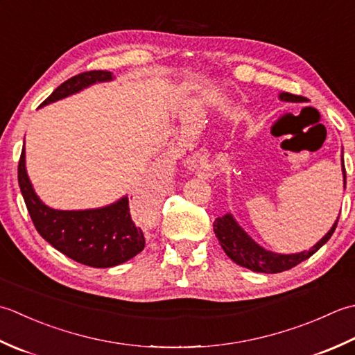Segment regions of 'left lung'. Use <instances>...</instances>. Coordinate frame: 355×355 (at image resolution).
I'll list each match as a JSON object with an SVG mask.
<instances>
[{
	"instance_id": "8db88e82",
	"label": "left lung",
	"mask_w": 355,
	"mask_h": 355,
	"mask_svg": "<svg viewBox=\"0 0 355 355\" xmlns=\"http://www.w3.org/2000/svg\"><path fill=\"white\" fill-rule=\"evenodd\" d=\"M279 99L284 103H303L306 101L303 96H295L291 93L282 92L279 93ZM342 173H343V187L346 188V171H345V162H343V153H342ZM338 218L336 219L334 225L324 234L314 247L309 250L294 252V254H280V252H274L263 248L262 245H259L254 239H252L247 231H245L239 222L234 219V216L231 213L223 214L222 218H218L214 220V234L218 237L220 247L225 251V254L233 260L234 263L243 266L256 272H282L286 270H291L293 266L299 265L303 260H306L314 254L315 251H319L324 243H327L334 230L337 227Z\"/></svg>"
}]
</instances>
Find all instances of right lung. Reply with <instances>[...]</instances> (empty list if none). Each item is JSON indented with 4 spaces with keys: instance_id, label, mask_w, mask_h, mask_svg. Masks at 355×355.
Instances as JSON below:
<instances>
[{
    "instance_id": "right-lung-1",
    "label": "right lung",
    "mask_w": 355,
    "mask_h": 355,
    "mask_svg": "<svg viewBox=\"0 0 355 355\" xmlns=\"http://www.w3.org/2000/svg\"><path fill=\"white\" fill-rule=\"evenodd\" d=\"M105 70L84 71L67 79L40 107L83 92L96 83H110ZM18 184L36 231L53 248L93 268H110L127 262L146 247L142 230L130 216L128 196L113 204L89 209H55L36 194L26 168V147L18 164Z\"/></svg>"
}]
</instances>
